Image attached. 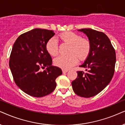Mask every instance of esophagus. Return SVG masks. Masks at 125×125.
<instances>
[{"instance_id": "esophagus-1", "label": "esophagus", "mask_w": 125, "mask_h": 125, "mask_svg": "<svg viewBox=\"0 0 125 125\" xmlns=\"http://www.w3.org/2000/svg\"><path fill=\"white\" fill-rule=\"evenodd\" d=\"M68 71H69V70H67V69H63L62 70L63 73H66L68 72Z\"/></svg>"}]
</instances>
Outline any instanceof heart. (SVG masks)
Segmentation results:
<instances>
[{
	"label": "heart",
	"instance_id": "b5f03b06",
	"mask_svg": "<svg viewBox=\"0 0 125 125\" xmlns=\"http://www.w3.org/2000/svg\"><path fill=\"white\" fill-rule=\"evenodd\" d=\"M58 38L62 43L70 44L66 55H60L55 58V65L64 69H67L75 65L78 58L80 60L86 59L91 50V44L87 39L82 38L80 35L71 31H66L60 34ZM46 49L51 56L57 55L59 46L55 38H51L46 44Z\"/></svg>",
	"mask_w": 125,
	"mask_h": 125
}]
</instances>
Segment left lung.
Returning <instances> with one entry per match:
<instances>
[{
    "mask_svg": "<svg viewBox=\"0 0 125 125\" xmlns=\"http://www.w3.org/2000/svg\"><path fill=\"white\" fill-rule=\"evenodd\" d=\"M89 38L91 50L89 56L81 67L86 73L78 71L77 78L71 84L78 95L90 98L96 95L107 86L114 74L115 51L109 38L104 32L91 29H83Z\"/></svg>",
    "mask_w": 125,
    "mask_h": 125,
    "instance_id": "left-lung-1",
    "label": "left lung"
}]
</instances>
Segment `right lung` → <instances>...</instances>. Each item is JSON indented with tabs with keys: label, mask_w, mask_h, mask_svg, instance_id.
Segmentation results:
<instances>
[{
	"label": "right lung",
	"mask_w": 125,
	"mask_h": 125,
	"mask_svg": "<svg viewBox=\"0 0 125 125\" xmlns=\"http://www.w3.org/2000/svg\"><path fill=\"white\" fill-rule=\"evenodd\" d=\"M54 35L52 30L33 29L21 34L12 47L9 66L13 79L21 90L32 96L42 97L52 93L56 78L62 74L59 67L51 65L52 59L46 49L48 40Z\"/></svg>",
	"instance_id": "right-lung-1"
}]
</instances>
